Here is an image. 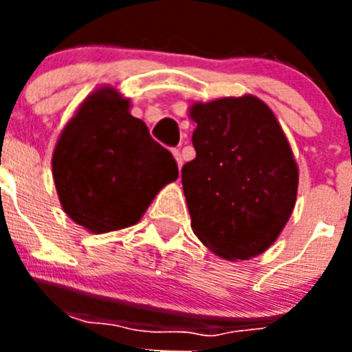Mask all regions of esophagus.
Listing matches in <instances>:
<instances>
[{
  "instance_id": "34e87169",
  "label": "esophagus",
  "mask_w": 352,
  "mask_h": 352,
  "mask_svg": "<svg viewBox=\"0 0 352 352\" xmlns=\"http://www.w3.org/2000/svg\"><path fill=\"white\" fill-rule=\"evenodd\" d=\"M174 153V158H176V162H178V167L183 166V157H182V149L179 148H174L173 149Z\"/></svg>"
}]
</instances>
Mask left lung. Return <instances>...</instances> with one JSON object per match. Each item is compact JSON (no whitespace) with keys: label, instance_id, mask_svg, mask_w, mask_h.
Returning a JSON list of instances; mask_svg holds the SVG:
<instances>
[{"label":"left lung","instance_id":"1","mask_svg":"<svg viewBox=\"0 0 352 352\" xmlns=\"http://www.w3.org/2000/svg\"><path fill=\"white\" fill-rule=\"evenodd\" d=\"M195 158L182 183L197 238L223 259H250L280 234L298 167L275 114L256 96L194 104Z\"/></svg>","mask_w":352,"mask_h":352}]
</instances>
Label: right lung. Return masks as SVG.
Returning a JSON list of instances; mask_svg holds the SVG:
<instances>
[{"label": "right lung", "instance_id": "add662e5", "mask_svg": "<svg viewBox=\"0 0 352 352\" xmlns=\"http://www.w3.org/2000/svg\"><path fill=\"white\" fill-rule=\"evenodd\" d=\"M52 176L65 213L91 232H109L139 222L162 186L178 178V164L129 113V100L104 88L65 126Z\"/></svg>", "mask_w": 352, "mask_h": 352}]
</instances>
